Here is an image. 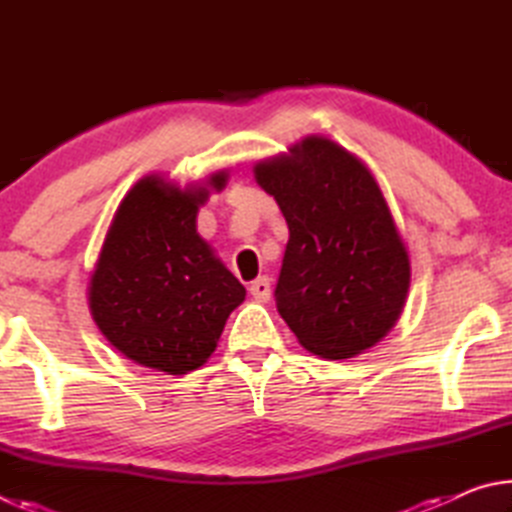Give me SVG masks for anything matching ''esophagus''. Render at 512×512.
Wrapping results in <instances>:
<instances>
[{
    "instance_id": "esophagus-1",
    "label": "esophagus",
    "mask_w": 512,
    "mask_h": 512,
    "mask_svg": "<svg viewBox=\"0 0 512 512\" xmlns=\"http://www.w3.org/2000/svg\"><path fill=\"white\" fill-rule=\"evenodd\" d=\"M250 293H253V298L259 302H266L271 298V280H268L266 275L257 277V280L250 282Z\"/></svg>"
}]
</instances>
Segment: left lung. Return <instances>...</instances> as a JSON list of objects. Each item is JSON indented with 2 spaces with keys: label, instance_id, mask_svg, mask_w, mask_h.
<instances>
[{
  "label": "left lung",
  "instance_id": "8db88e82",
  "mask_svg": "<svg viewBox=\"0 0 512 512\" xmlns=\"http://www.w3.org/2000/svg\"><path fill=\"white\" fill-rule=\"evenodd\" d=\"M255 178L289 225L275 305L302 348L350 359L391 332L411 266L379 187L343 146L307 137Z\"/></svg>",
  "mask_w": 512,
  "mask_h": 512
}]
</instances>
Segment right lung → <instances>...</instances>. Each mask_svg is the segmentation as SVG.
I'll return each instance as SVG.
<instances>
[{
	"label": "right lung",
	"mask_w": 512,
	"mask_h": 512,
	"mask_svg": "<svg viewBox=\"0 0 512 512\" xmlns=\"http://www.w3.org/2000/svg\"><path fill=\"white\" fill-rule=\"evenodd\" d=\"M225 173L210 178L223 189ZM207 189L146 176L121 201L90 282L103 336L135 363L169 375L203 366L246 289L196 232Z\"/></svg>",
	"instance_id": "add662e5"
}]
</instances>
